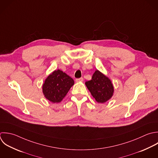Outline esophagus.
<instances>
[{
    "label": "esophagus",
    "mask_w": 158,
    "mask_h": 158,
    "mask_svg": "<svg viewBox=\"0 0 158 158\" xmlns=\"http://www.w3.org/2000/svg\"><path fill=\"white\" fill-rule=\"evenodd\" d=\"M76 82H82V81H83V78H82V77L77 78V79H76Z\"/></svg>",
    "instance_id": "1"
}]
</instances>
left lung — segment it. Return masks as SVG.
<instances>
[{"label": "left lung", "instance_id": "obj_1", "mask_svg": "<svg viewBox=\"0 0 158 158\" xmlns=\"http://www.w3.org/2000/svg\"><path fill=\"white\" fill-rule=\"evenodd\" d=\"M85 85L98 103H103L113 96L114 87L110 79L98 70L95 71L90 81L85 82Z\"/></svg>", "mask_w": 158, "mask_h": 158}]
</instances>
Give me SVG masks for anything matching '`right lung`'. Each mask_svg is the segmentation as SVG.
<instances>
[{"mask_svg": "<svg viewBox=\"0 0 158 158\" xmlns=\"http://www.w3.org/2000/svg\"><path fill=\"white\" fill-rule=\"evenodd\" d=\"M74 80L65 73L54 71L45 79L42 86L45 97L52 103H59L74 85Z\"/></svg>", "mask_w": 158, "mask_h": 158, "instance_id": "1", "label": "right lung"}]
</instances>
